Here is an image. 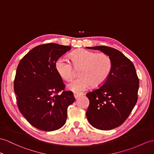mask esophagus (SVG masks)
<instances>
[{"mask_svg":"<svg viewBox=\"0 0 154 154\" xmlns=\"http://www.w3.org/2000/svg\"><path fill=\"white\" fill-rule=\"evenodd\" d=\"M83 95V93H77V92H74V97L75 99H77L78 97Z\"/></svg>","mask_w":154,"mask_h":154,"instance_id":"34e87169","label":"esophagus"}]
</instances>
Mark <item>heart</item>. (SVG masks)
Segmentation results:
<instances>
[{"mask_svg": "<svg viewBox=\"0 0 154 154\" xmlns=\"http://www.w3.org/2000/svg\"><path fill=\"white\" fill-rule=\"evenodd\" d=\"M70 59L72 63L66 57H59L55 63V69L60 76L66 81L73 78L74 66L76 69H81V77L72 80L67 85L68 89L73 91H84L92 85L95 87L102 85L112 70V60L104 53L96 54L81 50L71 55Z\"/></svg>", "mask_w": 154, "mask_h": 154, "instance_id": "heart-1", "label": "heart"}]
</instances>
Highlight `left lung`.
Listing matches in <instances>:
<instances>
[{
	"mask_svg": "<svg viewBox=\"0 0 154 154\" xmlns=\"http://www.w3.org/2000/svg\"><path fill=\"white\" fill-rule=\"evenodd\" d=\"M99 50L112 60V70L100 88L87 93L89 105L88 120L100 130H110L121 125L137 102L139 80L134 66L119 51L110 47H87Z\"/></svg>",
	"mask_w": 154,
	"mask_h": 154,
	"instance_id": "left-lung-1",
	"label": "left lung"
}]
</instances>
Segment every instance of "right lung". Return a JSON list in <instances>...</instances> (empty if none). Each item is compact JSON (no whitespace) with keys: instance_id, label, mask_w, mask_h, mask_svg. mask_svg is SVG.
Instances as JSON below:
<instances>
[{"instance_id":"obj_1","label":"right lung","mask_w":154,"mask_h":154,"mask_svg":"<svg viewBox=\"0 0 154 154\" xmlns=\"http://www.w3.org/2000/svg\"><path fill=\"white\" fill-rule=\"evenodd\" d=\"M71 50L50 43L34 48L22 58L14 80V91L20 112L31 124L45 131L61 128L67 108L75 99L55 69L57 60ZM61 93H60V92Z\"/></svg>"}]
</instances>
